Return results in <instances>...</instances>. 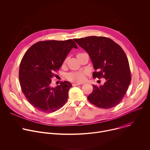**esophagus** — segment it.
Segmentation results:
<instances>
[{
  "label": "esophagus",
  "mask_w": 150,
  "mask_h": 150,
  "mask_svg": "<svg viewBox=\"0 0 150 150\" xmlns=\"http://www.w3.org/2000/svg\"><path fill=\"white\" fill-rule=\"evenodd\" d=\"M82 84V83H72V86H77V85H79Z\"/></svg>",
  "instance_id": "obj_1"
}]
</instances>
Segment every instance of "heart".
I'll return each instance as SVG.
<instances>
[{"instance_id":"obj_1","label":"heart","mask_w":150,"mask_h":150,"mask_svg":"<svg viewBox=\"0 0 150 150\" xmlns=\"http://www.w3.org/2000/svg\"><path fill=\"white\" fill-rule=\"evenodd\" d=\"M85 76V74L84 72H75L68 74L67 76V78L69 81L76 82H81L84 80Z\"/></svg>"}]
</instances>
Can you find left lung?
Wrapping results in <instances>:
<instances>
[{
    "instance_id": "left-lung-1",
    "label": "left lung",
    "mask_w": 150,
    "mask_h": 150,
    "mask_svg": "<svg viewBox=\"0 0 150 150\" xmlns=\"http://www.w3.org/2000/svg\"><path fill=\"white\" fill-rule=\"evenodd\" d=\"M74 41L86 51L94 69L93 78L105 79L103 85H93L88 100L100 108L110 109L125 96L131 81L127 56L122 47L108 37L90 36Z\"/></svg>"
}]
</instances>
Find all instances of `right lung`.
Returning <instances> with one entry per match:
<instances>
[{
    "instance_id": "right-lung-1",
    "label": "right lung",
    "mask_w": 150,
    "mask_h": 150,
    "mask_svg": "<svg viewBox=\"0 0 150 150\" xmlns=\"http://www.w3.org/2000/svg\"><path fill=\"white\" fill-rule=\"evenodd\" d=\"M72 48L78 47L71 39L41 41L31 46L21 60L19 71L21 90L38 110L52 113L67 102L72 84L65 81L52 87L50 83L54 72L60 69Z\"/></svg>"
}]
</instances>
